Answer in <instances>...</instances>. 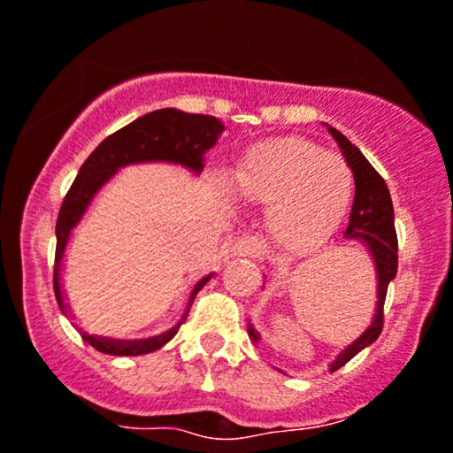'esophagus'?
Wrapping results in <instances>:
<instances>
[{
	"instance_id": "34e87169",
	"label": "esophagus",
	"mask_w": 453,
	"mask_h": 453,
	"mask_svg": "<svg viewBox=\"0 0 453 453\" xmlns=\"http://www.w3.org/2000/svg\"><path fill=\"white\" fill-rule=\"evenodd\" d=\"M232 250H234L236 256H260L265 251V245L258 236L247 234V236H241V239H236Z\"/></svg>"
}]
</instances>
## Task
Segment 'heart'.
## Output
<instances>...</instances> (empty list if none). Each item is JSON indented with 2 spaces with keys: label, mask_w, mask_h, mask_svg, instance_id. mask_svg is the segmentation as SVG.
I'll use <instances>...</instances> for the list:
<instances>
[{
  "label": "heart",
  "mask_w": 453,
  "mask_h": 453,
  "mask_svg": "<svg viewBox=\"0 0 453 453\" xmlns=\"http://www.w3.org/2000/svg\"><path fill=\"white\" fill-rule=\"evenodd\" d=\"M241 197L269 208V230L287 250H311L323 242L354 199V171L323 147L303 139H282L256 147L239 169Z\"/></svg>",
  "instance_id": "heart-1"
}]
</instances>
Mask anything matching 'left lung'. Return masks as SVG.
I'll return each mask as SVG.
<instances>
[{
    "instance_id": "obj_1",
    "label": "left lung",
    "mask_w": 453,
    "mask_h": 453,
    "mask_svg": "<svg viewBox=\"0 0 453 453\" xmlns=\"http://www.w3.org/2000/svg\"><path fill=\"white\" fill-rule=\"evenodd\" d=\"M330 134L341 145L347 165L354 171L356 195L349 214V226L345 230V239L363 241L369 247L375 269H378V308H375L373 323L366 327L365 334L358 341H354L347 349L341 351L339 358L330 366L332 371H336L345 363H349L358 351H363L366 345H371V342L382 334L384 302H387L388 282L397 275V232H395L393 202H390L388 187L382 175L360 154L358 147L351 145L339 130L330 127ZM250 336L254 342H258L260 339L258 332L251 326Z\"/></svg>"
}]
</instances>
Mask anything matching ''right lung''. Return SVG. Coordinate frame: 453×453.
<instances>
[{"label": "right lung", "mask_w": 453, "mask_h": 453, "mask_svg": "<svg viewBox=\"0 0 453 453\" xmlns=\"http://www.w3.org/2000/svg\"><path fill=\"white\" fill-rule=\"evenodd\" d=\"M223 132V126L219 119L208 117V114H188L175 108H163L154 111L145 117H139L130 126L121 127L114 134L108 136L97 145V150L84 160L80 166V173L75 175L69 193L65 195L63 206H60L58 221H56V265H54V293L58 299L60 311L66 312L63 293H60V260H63L65 245L69 241L71 230L75 223L82 219L84 211L88 208L90 199L104 187V182L111 180V175L119 166H126L132 163H147V160H165V163H178L193 169L195 173L203 169V151L211 150L217 142V136ZM211 280V275L199 280L195 284L190 302L199 293V288ZM188 311L182 314L178 326L154 339L145 341H112L93 336L88 332L78 330L80 336L95 347L97 351L108 356H141L150 351L160 349L166 345L175 334L180 326L187 319Z\"/></svg>", "instance_id": "right-lung-1"}]
</instances>
